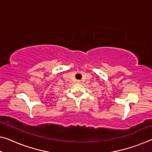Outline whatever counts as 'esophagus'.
<instances>
[{
  "instance_id": "esophagus-1",
  "label": "esophagus",
  "mask_w": 152,
  "mask_h": 152,
  "mask_svg": "<svg viewBox=\"0 0 152 152\" xmlns=\"http://www.w3.org/2000/svg\"><path fill=\"white\" fill-rule=\"evenodd\" d=\"M77 83H80V84H82L83 83V81L82 80H77Z\"/></svg>"
}]
</instances>
